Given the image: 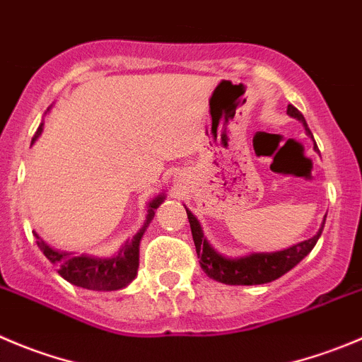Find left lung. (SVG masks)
Here are the masks:
<instances>
[{
    "instance_id": "obj_1",
    "label": "left lung",
    "mask_w": 362,
    "mask_h": 362,
    "mask_svg": "<svg viewBox=\"0 0 362 362\" xmlns=\"http://www.w3.org/2000/svg\"><path fill=\"white\" fill-rule=\"evenodd\" d=\"M288 113L300 120L304 124L308 135L313 136L304 115L293 105H288ZM315 149H318L316 144ZM187 215L192 227V236H194L199 263H201L204 274L209 279H215V281L223 282V284H233V286H252V284H264V282H272L279 279L281 275L290 272L293 267H297L311 252L323 230L322 226L318 235L298 243V245L290 247L286 250H279V252L272 254H250V256L238 257V259H229V257L220 256L218 252H215V249H211V245L206 242L204 235H202L201 223L197 222V218L188 209ZM323 223H325V220H323Z\"/></svg>"
}]
</instances>
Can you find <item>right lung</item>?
<instances>
[{"label": "right lung", "mask_w": 362, "mask_h": 362, "mask_svg": "<svg viewBox=\"0 0 362 362\" xmlns=\"http://www.w3.org/2000/svg\"><path fill=\"white\" fill-rule=\"evenodd\" d=\"M40 133H42V124H40L35 136L32 139V144L39 139ZM163 195H160L149 204L147 223L154 216V209L163 202ZM142 235L144 229L133 238L132 243L122 247L119 256L110 257V259H99V257L83 256V254L81 256H72V254L67 252H58V250L46 245L39 236H37V245L51 263L57 264L58 274L67 282H71L74 286L85 288V290L113 291L127 286L135 279L136 270H139V245Z\"/></svg>", "instance_id": "add662e5"}]
</instances>
